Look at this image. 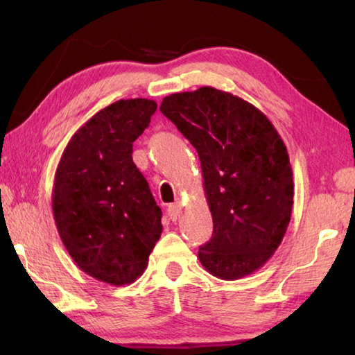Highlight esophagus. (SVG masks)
Wrapping results in <instances>:
<instances>
[{"mask_svg": "<svg viewBox=\"0 0 355 355\" xmlns=\"http://www.w3.org/2000/svg\"><path fill=\"white\" fill-rule=\"evenodd\" d=\"M168 215L172 221H177V218L180 216V206L177 202H173V205L168 206Z\"/></svg>", "mask_w": 355, "mask_h": 355, "instance_id": "34e87169", "label": "esophagus"}]
</instances>
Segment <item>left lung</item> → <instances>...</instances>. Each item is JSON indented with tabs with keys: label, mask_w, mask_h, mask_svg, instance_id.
Wrapping results in <instances>:
<instances>
[{
	"label": "left lung",
	"mask_w": 355,
	"mask_h": 355,
	"mask_svg": "<svg viewBox=\"0 0 355 355\" xmlns=\"http://www.w3.org/2000/svg\"><path fill=\"white\" fill-rule=\"evenodd\" d=\"M160 111L197 149L214 235L198 258L235 281L266 263L290 224L293 171L276 128L252 103L212 87L166 96Z\"/></svg>",
	"instance_id": "8db88e82"
}]
</instances>
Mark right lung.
<instances>
[{
    "mask_svg": "<svg viewBox=\"0 0 355 355\" xmlns=\"http://www.w3.org/2000/svg\"><path fill=\"white\" fill-rule=\"evenodd\" d=\"M157 103L122 99L74 132L55 173L51 207L67 252L87 275L122 286L148 267L162 210L132 162Z\"/></svg>",
    "mask_w": 355,
    "mask_h": 355,
    "instance_id": "obj_1",
    "label": "right lung"
}]
</instances>
